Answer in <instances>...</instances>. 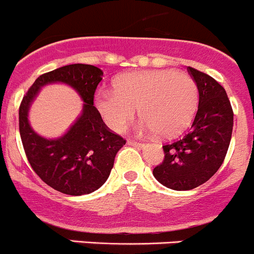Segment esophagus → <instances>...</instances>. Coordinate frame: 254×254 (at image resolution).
Returning a JSON list of instances; mask_svg holds the SVG:
<instances>
[{
  "label": "esophagus",
  "mask_w": 254,
  "mask_h": 254,
  "mask_svg": "<svg viewBox=\"0 0 254 254\" xmlns=\"http://www.w3.org/2000/svg\"><path fill=\"white\" fill-rule=\"evenodd\" d=\"M127 144H128V146L137 147V148H142V147H144L143 143H139V142H134V141H127Z\"/></svg>",
  "instance_id": "obj_1"
}]
</instances>
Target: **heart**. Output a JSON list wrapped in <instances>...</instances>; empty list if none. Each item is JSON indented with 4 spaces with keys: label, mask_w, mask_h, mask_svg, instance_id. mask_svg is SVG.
Returning <instances> with one entry per match:
<instances>
[{
    "label": "heart",
    "mask_w": 254,
    "mask_h": 254,
    "mask_svg": "<svg viewBox=\"0 0 254 254\" xmlns=\"http://www.w3.org/2000/svg\"><path fill=\"white\" fill-rule=\"evenodd\" d=\"M93 102L112 131H123L138 107L142 128L168 138L192 122L198 88L190 74L175 69L132 72L117 77L113 89L97 91Z\"/></svg>",
    "instance_id": "obj_1"
}]
</instances>
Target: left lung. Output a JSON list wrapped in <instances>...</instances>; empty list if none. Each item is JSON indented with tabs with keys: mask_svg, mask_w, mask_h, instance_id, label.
Instances as JSON below:
<instances>
[{
	"mask_svg": "<svg viewBox=\"0 0 254 254\" xmlns=\"http://www.w3.org/2000/svg\"><path fill=\"white\" fill-rule=\"evenodd\" d=\"M198 88V110L190 129L163 146L165 159L153 170L161 185L188 190L203 185L224 161L233 129V111L223 87L214 78L188 67Z\"/></svg>",
	"mask_w": 254,
	"mask_h": 254,
	"instance_id": "obj_1",
	"label": "left lung"
}]
</instances>
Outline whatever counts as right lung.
Wrapping results in <instances>:
<instances>
[{
	"label": "right lung",
	"instance_id": "right-lung-1",
	"mask_svg": "<svg viewBox=\"0 0 254 254\" xmlns=\"http://www.w3.org/2000/svg\"><path fill=\"white\" fill-rule=\"evenodd\" d=\"M103 72L92 64H74L42 74L31 86L20 106V134L31 167L53 190L69 195L95 192L110 177L115 157L126 144L103 123L93 96ZM64 83L84 101L81 115L57 139H46L30 127L29 108L40 88Z\"/></svg>",
	"mask_w": 254,
	"mask_h": 254
}]
</instances>
